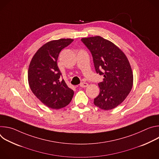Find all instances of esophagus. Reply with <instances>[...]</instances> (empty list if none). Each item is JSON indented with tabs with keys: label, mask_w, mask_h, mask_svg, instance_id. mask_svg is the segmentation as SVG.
<instances>
[{
	"label": "esophagus",
	"mask_w": 159,
	"mask_h": 159,
	"mask_svg": "<svg viewBox=\"0 0 159 159\" xmlns=\"http://www.w3.org/2000/svg\"><path fill=\"white\" fill-rule=\"evenodd\" d=\"M87 86H88V84L86 83V82H82V83L80 84V87H81L84 88V87H86Z\"/></svg>",
	"instance_id": "obj_1"
}]
</instances>
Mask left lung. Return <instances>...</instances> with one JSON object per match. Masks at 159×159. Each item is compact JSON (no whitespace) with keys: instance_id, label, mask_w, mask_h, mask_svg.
Masks as SVG:
<instances>
[{"instance_id":"8db88e82","label":"left lung","mask_w":159,"mask_h":159,"mask_svg":"<svg viewBox=\"0 0 159 159\" xmlns=\"http://www.w3.org/2000/svg\"><path fill=\"white\" fill-rule=\"evenodd\" d=\"M81 41L93 55L96 72L104 76L103 81L98 84L100 93L94 104L106 111L117 107L133 87V72L126 56L116 45L101 36L83 38Z\"/></svg>"}]
</instances>
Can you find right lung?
Returning a JSON list of instances; mask_svg holds the SVG:
<instances>
[{
    "label": "right lung",
    "instance_id": "add662e5",
    "mask_svg": "<svg viewBox=\"0 0 159 159\" xmlns=\"http://www.w3.org/2000/svg\"><path fill=\"white\" fill-rule=\"evenodd\" d=\"M74 41L70 38L53 40L43 44L33 56L28 69V83L35 96L50 108L65 107L74 92L67 86L58 69L60 52Z\"/></svg>",
    "mask_w": 159,
    "mask_h": 159
}]
</instances>
